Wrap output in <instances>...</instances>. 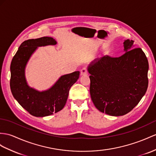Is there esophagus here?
I'll list each match as a JSON object with an SVG mask.
<instances>
[{
  "label": "esophagus",
  "mask_w": 156,
  "mask_h": 156,
  "mask_svg": "<svg viewBox=\"0 0 156 156\" xmlns=\"http://www.w3.org/2000/svg\"><path fill=\"white\" fill-rule=\"evenodd\" d=\"M81 75H86L87 74V70L86 67H83L80 70Z\"/></svg>",
  "instance_id": "1"
}]
</instances>
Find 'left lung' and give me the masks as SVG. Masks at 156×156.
<instances>
[{
	"label": "left lung",
	"instance_id": "left-lung-1",
	"mask_svg": "<svg viewBox=\"0 0 156 156\" xmlns=\"http://www.w3.org/2000/svg\"><path fill=\"white\" fill-rule=\"evenodd\" d=\"M133 40L124 41L125 53L119 57L104 56L87 68L90 95L95 107L111 116H122L138 105L148 86L149 65L141 48Z\"/></svg>",
	"mask_w": 156,
	"mask_h": 156
}]
</instances>
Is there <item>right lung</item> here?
I'll list each match as a JSON object with an SVG mask.
<instances>
[{"label": "right lung", "mask_w": 156, "mask_h": 156, "mask_svg": "<svg viewBox=\"0 0 156 156\" xmlns=\"http://www.w3.org/2000/svg\"><path fill=\"white\" fill-rule=\"evenodd\" d=\"M53 37H43L23 41L18 48L10 65V90L14 98L23 109L37 117L49 116L63 109L69 90L78 80L80 72L63 75L49 90L39 91L27 85L25 68L38 47L56 45Z\"/></svg>", "instance_id": "right-lung-1"}]
</instances>
